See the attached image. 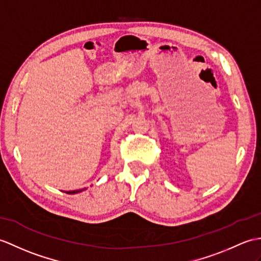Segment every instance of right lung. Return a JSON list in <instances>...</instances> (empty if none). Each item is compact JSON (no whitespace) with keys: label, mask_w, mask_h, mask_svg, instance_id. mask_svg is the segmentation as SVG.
<instances>
[{"label":"right lung","mask_w":261,"mask_h":261,"mask_svg":"<svg viewBox=\"0 0 261 261\" xmlns=\"http://www.w3.org/2000/svg\"><path fill=\"white\" fill-rule=\"evenodd\" d=\"M83 190H86V188H83V189H79V190H73V191H65V193H68V195H74V193L82 192Z\"/></svg>","instance_id":"1"}]
</instances>
